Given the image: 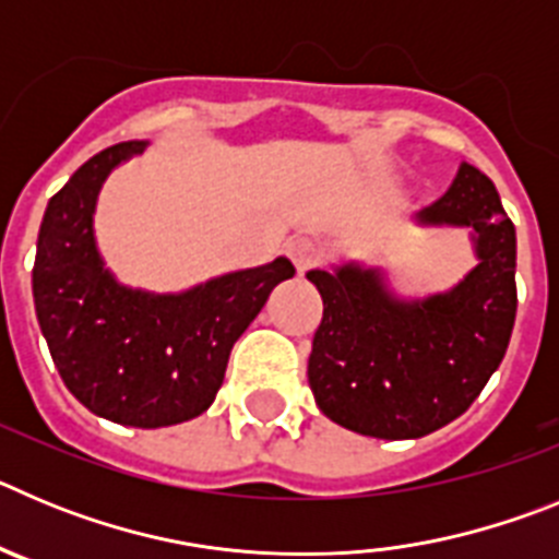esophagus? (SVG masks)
<instances>
[{
    "instance_id": "obj_1",
    "label": "esophagus",
    "mask_w": 559,
    "mask_h": 559,
    "mask_svg": "<svg viewBox=\"0 0 559 559\" xmlns=\"http://www.w3.org/2000/svg\"><path fill=\"white\" fill-rule=\"evenodd\" d=\"M288 254L290 260H294L296 269L308 271L322 260V246H319V240H313V237H294L288 243Z\"/></svg>"
}]
</instances>
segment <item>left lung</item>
<instances>
[{
    "label": "left lung",
    "mask_w": 559,
    "mask_h": 559,
    "mask_svg": "<svg viewBox=\"0 0 559 559\" xmlns=\"http://www.w3.org/2000/svg\"><path fill=\"white\" fill-rule=\"evenodd\" d=\"M412 221L467 229L476 265L426 296L400 294L386 269L358 260L308 271L324 302L308 360L316 406L374 439H419L467 412L515 324V226L496 185L462 162L445 195Z\"/></svg>",
    "instance_id": "left-lung-1"
}]
</instances>
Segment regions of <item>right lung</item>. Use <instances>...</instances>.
<instances>
[{"mask_svg":"<svg viewBox=\"0 0 559 559\" xmlns=\"http://www.w3.org/2000/svg\"><path fill=\"white\" fill-rule=\"evenodd\" d=\"M147 145L106 147L49 199L33 299L56 369L88 412L120 426L165 428L212 406L235 341L296 269L276 257L165 294L120 283L97 246V199L108 176Z\"/></svg>","mask_w":559,"mask_h":559,"instance_id":"right-lung-1","label":"right lung"}]
</instances>
